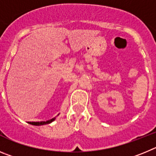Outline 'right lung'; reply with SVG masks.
Instances as JSON below:
<instances>
[{"label":"right lung","mask_w":156,"mask_h":156,"mask_svg":"<svg viewBox=\"0 0 156 156\" xmlns=\"http://www.w3.org/2000/svg\"><path fill=\"white\" fill-rule=\"evenodd\" d=\"M59 115V114H58ZM57 115V116H58ZM56 119V117H54V118L51 119V120H47V121H40V122H29V123L30 124H32V125H35V126H41V125H44V124H49V123H52L53 121H54Z\"/></svg>","instance_id":"add662e5"}]
</instances>
